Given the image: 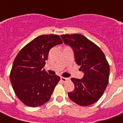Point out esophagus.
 I'll return each mask as SVG.
<instances>
[{
  "label": "esophagus",
  "instance_id": "obj_1",
  "mask_svg": "<svg viewBox=\"0 0 123 123\" xmlns=\"http://www.w3.org/2000/svg\"><path fill=\"white\" fill-rule=\"evenodd\" d=\"M61 80L62 82H67V80H69V78H68L61 77Z\"/></svg>",
  "mask_w": 123,
  "mask_h": 123
}]
</instances>
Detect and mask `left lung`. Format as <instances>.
Wrapping results in <instances>:
<instances>
[{
	"label": "left lung",
	"mask_w": 123,
	"mask_h": 123,
	"mask_svg": "<svg viewBox=\"0 0 123 123\" xmlns=\"http://www.w3.org/2000/svg\"><path fill=\"white\" fill-rule=\"evenodd\" d=\"M61 38L72 48L76 62L84 73L82 79L71 78L74 90L68 93V97L79 105H90L99 99L107 86L109 64L101 49L85 36L64 34Z\"/></svg>",
	"instance_id": "left-lung-1"
}]
</instances>
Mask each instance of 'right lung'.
<instances>
[{"label": "right lung", "instance_id": "add662e5", "mask_svg": "<svg viewBox=\"0 0 123 123\" xmlns=\"http://www.w3.org/2000/svg\"><path fill=\"white\" fill-rule=\"evenodd\" d=\"M62 43L59 35H42L24 47L16 56L10 74L12 88L25 105L39 107L47 102L61 78L43 68L53 47Z\"/></svg>", "mask_w": 123, "mask_h": 123}]
</instances>
